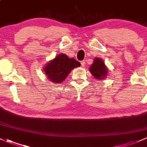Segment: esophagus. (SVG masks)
<instances>
[{
    "label": "esophagus",
    "mask_w": 147,
    "mask_h": 147,
    "mask_svg": "<svg viewBox=\"0 0 147 147\" xmlns=\"http://www.w3.org/2000/svg\"><path fill=\"white\" fill-rule=\"evenodd\" d=\"M85 63H86V62H85V60H83V61H80V64H81L82 67H84L85 64H85Z\"/></svg>",
    "instance_id": "34e87169"
}]
</instances>
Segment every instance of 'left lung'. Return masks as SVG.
Listing matches in <instances>:
<instances>
[{
  "mask_svg": "<svg viewBox=\"0 0 147 147\" xmlns=\"http://www.w3.org/2000/svg\"><path fill=\"white\" fill-rule=\"evenodd\" d=\"M90 71L94 78L97 79H102L105 78L107 74V69L105 67L103 60L99 58L94 59V62L90 67Z\"/></svg>",
  "mask_w": 147,
  "mask_h": 147,
  "instance_id": "1",
  "label": "left lung"
}]
</instances>
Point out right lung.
I'll return each mask as SVG.
<instances>
[{"label": "right lung", "mask_w": 147, "mask_h": 147, "mask_svg": "<svg viewBox=\"0 0 147 147\" xmlns=\"http://www.w3.org/2000/svg\"><path fill=\"white\" fill-rule=\"evenodd\" d=\"M80 64L75 59L69 58L66 55L59 54L44 67L45 75L51 81L61 83L74 68L80 67Z\"/></svg>", "instance_id": "1"}]
</instances>
